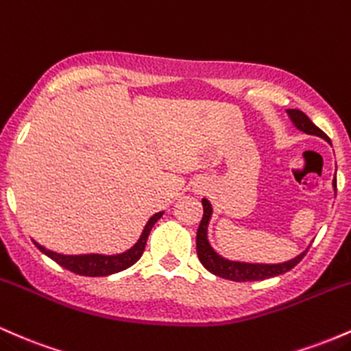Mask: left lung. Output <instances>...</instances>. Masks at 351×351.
Returning <instances> with one entry per match:
<instances>
[{
    "mask_svg": "<svg viewBox=\"0 0 351 351\" xmlns=\"http://www.w3.org/2000/svg\"><path fill=\"white\" fill-rule=\"evenodd\" d=\"M287 114L290 116V119H292L295 128L300 129V131L306 134H312V136L322 137V139L328 141L330 143V137L326 136L320 128H317V125L308 119V116H306L305 112L298 111V109H287ZM333 187H335V194H337V177L333 179ZM202 206H204V215L199 223V228H197V239H195L197 255H199L200 263H202L210 274L217 275V277L227 278V280H234V282L265 280V278L277 277V275H282L285 274V271L292 270L293 267L297 265L303 257H305L306 252H308V250L302 252L300 255H297V257L292 258V261L283 262V263H245V262L227 261V258L220 257L217 252L212 249L210 243H208L207 226L212 215V206L207 199H202Z\"/></svg>",
    "mask_w": 351,
    "mask_h": 351,
    "instance_id": "obj_1",
    "label": "left lung"
}]
</instances>
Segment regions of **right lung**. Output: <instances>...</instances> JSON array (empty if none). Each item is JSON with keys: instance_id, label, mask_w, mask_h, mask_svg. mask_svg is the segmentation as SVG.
I'll return each instance as SVG.
<instances>
[{"instance_id": "right-lung-1", "label": "right lung", "mask_w": 351, "mask_h": 351, "mask_svg": "<svg viewBox=\"0 0 351 351\" xmlns=\"http://www.w3.org/2000/svg\"><path fill=\"white\" fill-rule=\"evenodd\" d=\"M164 212H157L149 219V222L145 223L141 239L129 250L123 252V254L117 255H101V254H88V255H62L56 254V252L45 249L43 245L34 242V245L45 255H48L49 258H53L54 262L59 263L61 267L68 269L69 271L77 275H84V277H108V275L117 274V271L129 269L141 258L143 252L145 249V242H147L149 234H151V228L154 227V223L162 217Z\"/></svg>"}]
</instances>
